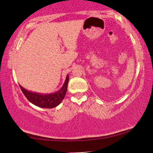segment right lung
Segmentation results:
<instances>
[{
  "label": "right lung",
  "mask_w": 153,
  "mask_h": 153,
  "mask_svg": "<svg viewBox=\"0 0 153 153\" xmlns=\"http://www.w3.org/2000/svg\"><path fill=\"white\" fill-rule=\"evenodd\" d=\"M69 76L67 75L65 81L61 88L57 92L48 94H42L40 93L30 92L24 88L21 85H19V86L27 99L32 104L41 108H51L58 106L63 100L66 94Z\"/></svg>",
  "instance_id": "add662e5"
}]
</instances>
